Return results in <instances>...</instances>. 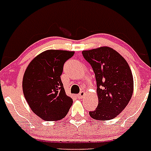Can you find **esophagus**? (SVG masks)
<instances>
[{
    "mask_svg": "<svg viewBox=\"0 0 151 151\" xmlns=\"http://www.w3.org/2000/svg\"><path fill=\"white\" fill-rule=\"evenodd\" d=\"M84 95H85V92L81 91L79 94H78V98H82V97H84Z\"/></svg>",
    "mask_w": 151,
    "mask_h": 151,
    "instance_id": "1",
    "label": "esophagus"
}]
</instances>
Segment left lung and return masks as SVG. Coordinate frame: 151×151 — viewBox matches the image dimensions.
<instances>
[{
	"label": "left lung",
	"instance_id": "1",
	"mask_svg": "<svg viewBox=\"0 0 151 151\" xmlns=\"http://www.w3.org/2000/svg\"><path fill=\"white\" fill-rule=\"evenodd\" d=\"M95 74L98 105L89 112L97 120H110L128 105L133 93V76L129 64L108 47L82 51Z\"/></svg>",
	"mask_w": 151,
	"mask_h": 151
}]
</instances>
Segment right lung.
Returning <instances> with one entry per match:
<instances>
[{"mask_svg":"<svg viewBox=\"0 0 151 151\" xmlns=\"http://www.w3.org/2000/svg\"><path fill=\"white\" fill-rule=\"evenodd\" d=\"M73 51L48 50L31 61L24 73L22 90L26 101L44 120L55 121L66 116L73 104L61 81L63 65Z\"/></svg>","mask_w":151,"mask_h":151,"instance_id":"right-lung-1","label":"right lung"}]
</instances>
